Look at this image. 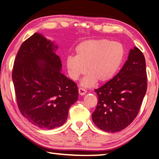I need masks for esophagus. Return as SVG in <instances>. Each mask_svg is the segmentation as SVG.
I'll list each match as a JSON object with an SVG mask.
<instances>
[{"instance_id": "1", "label": "esophagus", "mask_w": 159, "mask_h": 159, "mask_svg": "<svg viewBox=\"0 0 159 159\" xmlns=\"http://www.w3.org/2000/svg\"><path fill=\"white\" fill-rule=\"evenodd\" d=\"M86 92H87V91H86L85 89H83L82 88H79V93L80 95H81V96H83V95H85Z\"/></svg>"}]
</instances>
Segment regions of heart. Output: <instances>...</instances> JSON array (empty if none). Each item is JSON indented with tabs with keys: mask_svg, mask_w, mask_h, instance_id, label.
I'll return each instance as SVG.
<instances>
[{
	"mask_svg": "<svg viewBox=\"0 0 159 159\" xmlns=\"http://www.w3.org/2000/svg\"><path fill=\"white\" fill-rule=\"evenodd\" d=\"M76 56L66 60L69 75L74 80L80 75L88 73L81 85L91 87L97 81L103 83L115 76L123 58V48L119 43L106 39H89L76 48Z\"/></svg>",
	"mask_w": 159,
	"mask_h": 159,
	"instance_id": "obj_1",
	"label": "heart"
}]
</instances>
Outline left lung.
<instances>
[{
    "label": "left lung",
    "mask_w": 159,
    "mask_h": 159,
    "mask_svg": "<svg viewBox=\"0 0 159 159\" xmlns=\"http://www.w3.org/2000/svg\"><path fill=\"white\" fill-rule=\"evenodd\" d=\"M147 86L145 57L134 47L119 73L94 89L98 96L97 106L92 114L95 125L112 133L127 127L139 112Z\"/></svg>",
    "instance_id": "left-lung-1"
}]
</instances>
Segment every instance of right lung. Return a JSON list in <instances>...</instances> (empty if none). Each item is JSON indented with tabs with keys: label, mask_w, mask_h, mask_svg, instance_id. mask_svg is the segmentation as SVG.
I'll return each mask as SVG.
<instances>
[{
	"label": "right lung",
	"mask_w": 159,
	"mask_h": 159,
	"mask_svg": "<svg viewBox=\"0 0 159 159\" xmlns=\"http://www.w3.org/2000/svg\"><path fill=\"white\" fill-rule=\"evenodd\" d=\"M57 48L34 33L23 42L12 70L17 105L24 117L39 128L53 129L67 120L69 108L79 99L73 80L60 72Z\"/></svg>",
	"instance_id": "1"
}]
</instances>
